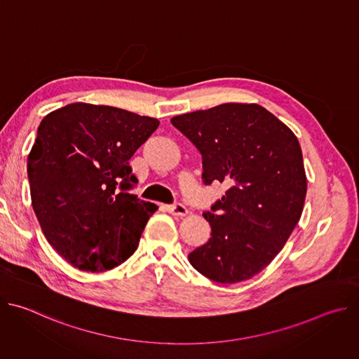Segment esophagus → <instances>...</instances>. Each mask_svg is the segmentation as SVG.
I'll return each instance as SVG.
<instances>
[{
  "label": "esophagus",
  "mask_w": 359,
  "mask_h": 359,
  "mask_svg": "<svg viewBox=\"0 0 359 359\" xmlns=\"http://www.w3.org/2000/svg\"><path fill=\"white\" fill-rule=\"evenodd\" d=\"M166 210L173 215V216H177V217H184L187 216L189 210L183 206L182 203H176V204H172V206H166Z\"/></svg>",
  "instance_id": "34e87169"
}]
</instances>
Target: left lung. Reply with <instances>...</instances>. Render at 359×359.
<instances>
[{
	"label": "left lung",
	"mask_w": 359,
	"mask_h": 359,
	"mask_svg": "<svg viewBox=\"0 0 359 359\" xmlns=\"http://www.w3.org/2000/svg\"><path fill=\"white\" fill-rule=\"evenodd\" d=\"M170 122L201 153L204 184L229 186L203 213L212 237L189 254L190 264L222 284L259 274L302 213L306 176L297 136L257 104H223Z\"/></svg>",
	"instance_id": "8db88e82"
}]
</instances>
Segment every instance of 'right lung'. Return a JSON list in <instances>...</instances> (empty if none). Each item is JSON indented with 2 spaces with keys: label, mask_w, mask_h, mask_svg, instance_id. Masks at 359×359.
Here are the masks:
<instances>
[{
  "label": "right lung",
  "mask_w": 359,
  "mask_h": 359,
  "mask_svg": "<svg viewBox=\"0 0 359 359\" xmlns=\"http://www.w3.org/2000/svg\"><path fill=\"white\" fill-rule=\"evenodd\" d=\"M159 121L76 102L48 114L28 155L32 208L57 252L82 271L111 270L136 251L156 204L128 193L129 159Z\"/></svg>",
  "instance_id": "obj_1"
}]
</instances>
